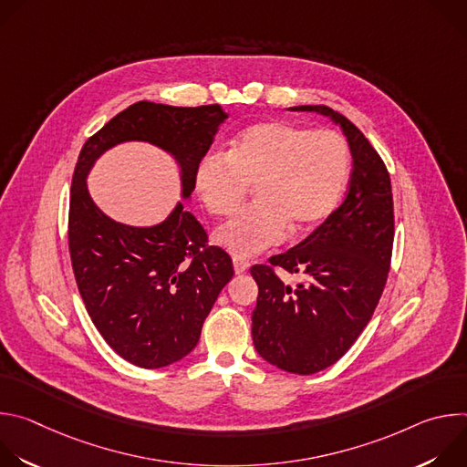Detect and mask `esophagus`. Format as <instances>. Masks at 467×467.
I'll return each instance as SVG.
<instances>
[{"mask_svg":"<svg viewBox=\"0 0 467 467\" xmlns=\"http://www.w3.org/2000/svg\"><path fill=\"white\" fill-rule=\"evenodd\" d=\"M233 265H234V274L240 275V274H245L249 270V264L242 258H233Z\"/></svg>","mask_w":467,"mask_h":467,"instance_id":"34e87169","label":"esophagus"}]
</instances>
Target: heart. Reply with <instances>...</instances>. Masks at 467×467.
Segmentation results:
<instances>
[{
    "label": "heart",
    "instance_id": "b5f03b06",
    "mask_svg": "<svg viewBox=\"0 0 467 467\" xmlns=\"http://www.w3.org/2000/svg\"><path fill=\"white\" fill-rule=\"evenodd\" d=\"M349 177V146L337 130L264 119L244 127L227 155H207L195 190L214 216L233 214L254 186L256 203L222 223L213 240L238 258L305 234L337 209Z\"/></svg>",
    "mask_w": 467,
    "mask_h": 467
}]
</instances>
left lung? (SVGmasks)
<instances>
[{
    "label": "left lung",
    "instance_id": "obj_1",
    "mask_svg": "<svg viewBox=\"0 0 467 467\" xmlns=\"http://www.w3.org/2000/svg\"><path fill=\"white\" fill-rule=\"evenodd\" d=\"M292 110L317 112L340 125L353 157L344 203L301 244L253 265L258 285L253 310L256 353L279 369L312 375L340 360L373 316L386 285L393 245V199L388 170L346 116L325 105ZM301 273L306 283L283 284L273 265Z\"/></svg>",
    "mask_w": 467,
    "mask_h": 467
}]
</instances>
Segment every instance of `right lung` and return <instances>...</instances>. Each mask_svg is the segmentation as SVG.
<instances>
[{
    "instance_id": "right-lung-1",
    "label": "right lung",
    "mask_w": 467,
    "mask_h": 467,
    "mask_svg": "<svg viewBox=\"0 0 467 467\" xmlns=\"http://www.w3.org/2000/svg\"><path fill=\"white\" fill-rule=\"evenodd\" d=\"M227 112L220 105L171 107L139 101L116 114L83 146L70 195L68 240L79 294L105 342L127 362L155 369L184 358L222 288L231 256L207 245V233L182 202L155 225L107 216L88 192V173L109 150L146 142L168 153L192 197L195 171Z\"/></svg>"
}]
</instances>
